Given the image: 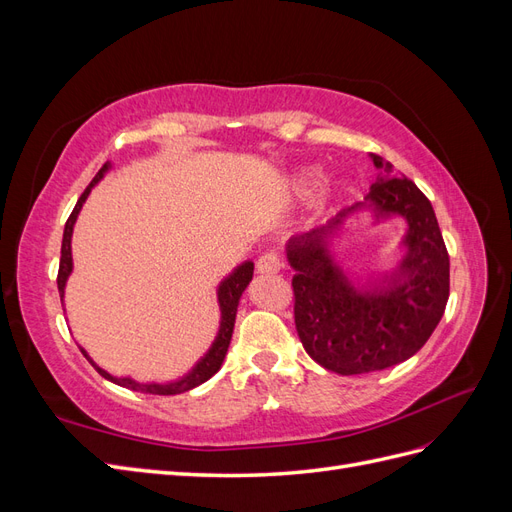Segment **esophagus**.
<instances>
[{"instance_id":"34e87169","label":"esophagus","mask_w":512,"mask_h":512,"mask_svg":"<svg viewBox=\"0 0 512 512\" xmlns=\"http://www.w3.org/2000/svg\"><path fill=\"white\" fill-rule=\"evenodd\" d=\"M282 258L277 256L275 252H267V254H262L260 258H258V262H256V269H258V273H262V275H275V273H280L282 271Z\"/></svg>"}]
</instances>
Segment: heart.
Masks as SVG:
<instances>
[{"label":"heart","instance_id":"heart-1","mask_svg":"<svg viewBox=\"0 0 512 512\" xmlns=\"http://www.w3.org/2000/svg\"><path fill=\"white\" fill-rule=\"evenodd\" d=\"M314 173H305V177H303V181H309V177H312ZM324 194H331V188L327 190V192H324Z\"/></svg>","mask_w":512,"mask_h":512}]
</instances>
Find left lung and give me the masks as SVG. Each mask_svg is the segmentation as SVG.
Segmentation results:
<instances>
[{"instance_id": "8db88e82", "label": "left lung", "mask_w": 512, "mask_h": 512, "mask_svg": "<svg viewBox=\"0 0 512 512\" xmlns=\"http://www.w3.org/2000/svg\"><path fill=\"white\" fill-rule=\"evenodd\" d=\"M371 160L378 179L363 203L286 245L301 344L318 365L342 376L408 361L438 327L451 284V262L427 196L391 162ZM361 210H371L377 222L404 217L409 228L398 265L356 287L334 260L330 243L349 215Z\"/></svg>"}]
</instances>
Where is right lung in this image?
<instances>
[{"label": "right lung", "mask_w": 512, "mask_h": 512, "mask_svg": "<svg viewBox=\"0 0 512 512\" xmlns=\"http://www.w3.org/2000/svg\"><path fill=\"white\" fill-rule=\"evenodd\" d=\"M111 170V162H106L100 170L98 175L94 177V181H91L87 185V190L81 194L79 203H76L74 211L70 213V218L66 222V228H64V241H61V260H59V273H57V288H59V297H61V303H64V292H66V282L68 277L72 273V230H74V224H76V218H79V213L85 205V200L91 192V188ZM252 275H254V262L252 260H245L243 265H239L235 271H232L230 275H226L224 280L220 282L218 286V303H220V331L218 335H215L211 348L205 352L203 359H200L188 374L173 380V382H136L134 378H128V376H113L108 374L106 369H102L100 365L94 363V359L85 352V348H81V352L85 354V359L94 365L98 369V374L106 380H111L119 386H123V389H130V391H141V393H149V395H179V393H185V391H192L196 389L198 384L207 382L213 374H218L222 363H224V356L228 352V346H230V337H232V329H235V318H237V307H239V301H241V294L245 292L247 284L252 282Z\"/></svg>", "instance_id": "right-lung-1"}]
</instances>
